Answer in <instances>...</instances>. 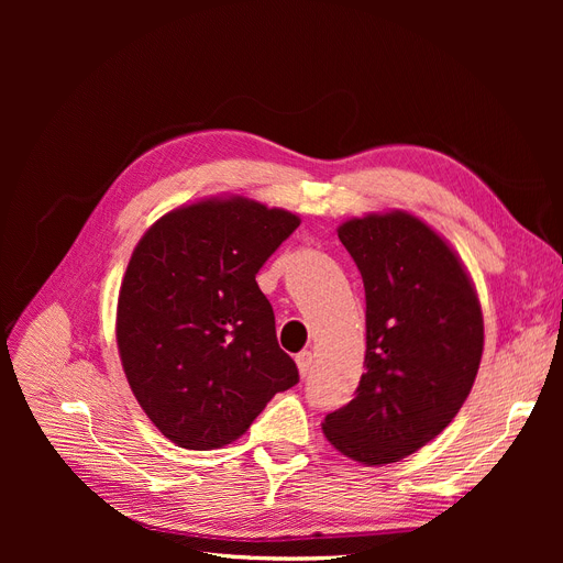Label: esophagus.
<instances>
[{
	"instance_id": "esophagus-1",
	"label": "esophagus",
	"mask_w": 563,
	"mask_h": 563,
	"mask_svg": "<svg viewBox=\"0 0 563 563\" xmlns=\"http://www.w3.org/2000/svg\"><path fill=\"white\" fill-rule=\"evenodd\" d=\"M312 363H314V358H312L310 351H301V353H299V356H297V365H299L301 376H308V374H310Z\"/></svg>"
}]
</instances>
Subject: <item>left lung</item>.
Segmentation results:
<instances>
[{
    "instance_id": "left-lung-1",
    "label": "left lung",
    "mask_w": 563,
    "mask_h": 563,
    "mask_svg": "<svg viewBox=\"0 0 563 563\" xmlns=\"http://www.w3.org/2000/svg\"><path fill=\"white\" fill-rule=\"evenodd\" d=\"M338 236L365 285L367 372L321 429L344 456L386 465L456 418L482 363V306L456 253L418 217L367 214Z\"/></svg>"
}]
</instances>
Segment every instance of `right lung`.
Masks as SVG:
<instances>
[{
    "instance_id": "add662e5",
    "label": "right lung",
    "mask_w": 563,
    "mask_h": 563,
    "mask_svg": "<svg viewBox=\"0 0 563 563\" xmlns=\"http://www.w3.org/2000/svg\"><path fill=\"white\" fill-rule=\"evenodd\" d=\"M299 223L242 196L212 198L177 207L136 244L115 340L136 401L175 445H230L299 383L255 280Z\"/></svg>"
}]
</instances>
